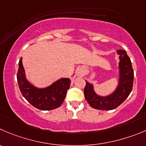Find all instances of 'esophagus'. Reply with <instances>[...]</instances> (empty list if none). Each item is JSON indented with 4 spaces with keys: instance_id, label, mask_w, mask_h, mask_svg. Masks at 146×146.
Listing matches in <instances>:
<instances>
[{
    "instance_id": "obj_1",
    "label": "esophagus",
    "mask_w": 146,
    "mask_h": 146,
    "mask_svg": "<svg viewBox=\"0 0 146 146\" xmlns=\"http://www.w3.org/2000/svg\"><path fill=\"white\" fill-rule=\"evenodd\" d=\"M77 75L83 77L84 75V70L82 67H80L77 69Z\"/></svg>"
}]
</instances>
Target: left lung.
<instances>
[{"label":"left lung","instance_id":"8db88e82","mask_svg":"<svg viewBox=\"0 0 146 146\" xmlns=\"http://www.w3.org/2000/svg\"><path fill=\"white\" fill-rule=\"evenodd\" d=\"M120 55V78L115 91L107 97L99 96L95 92L93 86L86 81L84 98L92 108L102 110H111L121 105L129 96L133 89L134 72L130 59L124 50H117Z\"/></svg>","mask_w":146,"mask_h":146}]
</instances>
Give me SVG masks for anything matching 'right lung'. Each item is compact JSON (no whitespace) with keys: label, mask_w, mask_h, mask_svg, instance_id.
I'll use <instances>...</instances> for the list:
<instances>
[{"label":"right lung","mask_w":146,"mask_h":146,"mask_svg":"<svg viewBox=\"0 0 146 146\" xmlns=\"http://www.w3.org/2000/svg\"><path fill=\"white\" fill-rule=\"evenodd\" d=\"M17 81L22 95L30 104L41 110H51L59 108L63 103L71 80L62 78L46 88L35 87L26 79L22 58L19 63Z\"/></svg>","instance_id":"right-lung-1"}]
</instances>
